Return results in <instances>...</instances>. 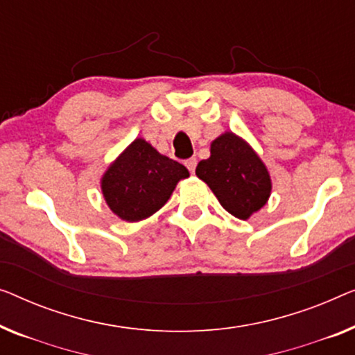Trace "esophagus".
Wrapping results in <instances>:
<instances>
[{"mask_svg": "<svg viewBox=\"0 0 355 355\" xmlns=\"http://www.w3.org/2000/svg\"><path fill=\"white\" fill-rule=\"evenodd\" d=\"M184 165L187 166V169L190 173L195 171V166H197V158H189V160L184 162Z\"/></svg>", "mask_w": 355, "mask_h": 355, "instance_id": "1", "label": "esophagus"}]
</instances>
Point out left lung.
Masks as SVG:
<instances>
[{"label":"left lung","instance_id":"8db88e82","mask_svg":"<svg viewBox=\"0 0 355 355\" xmlns=\"http://www.w3.org/2000/svg\"><path fill=\"white\" fill-rule=\"evenodd\" d=\"M195 174L208 184L225 211L239 219L259 211L270 197L272 182L263 160L230 131L211 142V155L198 163Z\"/></svg>","mask_w":355,"mask_h":355}]
</instances>
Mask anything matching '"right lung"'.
Returning <instances> with one entry per match:
<instances>
[{
	"mask_svg": "<svg viewBox=\"0 0 355 355\" xmlns=\"http://www.w3.org/2000/svg\"><path fill=\"white\" fill-rule=\"evenodd\" d=\"M186 178V166L137 137L107 168L101 189L105 203L118 218L137 223L157 213L171 197L176 184Z\"/></svg>",
	"mask_w": 355,
	"mask_h": 355,
	"instance_id": "1",
	"label": "right lung"
}]
</instances>
